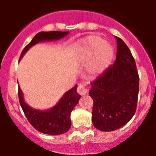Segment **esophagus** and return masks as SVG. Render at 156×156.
<instances>
[{
	"instance_id": "esophagus-1",
	"label": "esophagus",
	"mask_w": 156,
	"mask_h": 156,
	"mask_svg": "<svg viewBox=\"0 0 156 156\" xmlns=\"http://www.w3.org/2000/svg\"><path fill=\"white\" fill-rule=\"evenodd\" d=\"M88 90H89V87L86 86V85L80 84L78 87H77V92L80 95L86 94L88 93Z\"/></svg>"
}]
</instances>
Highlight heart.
<instances>
[{"mask_svg": "<svg viewBox=\"0 0 156 156\" xmlns=\"http://www.w3.org/2000/svg\"><path fill=\"white\" fill-rule=\"evenodd\" d=\"M77 48L81 55L87 60L94 57L92 73L99 74L108 66L113 57V48L109 44L98 36H89L81 40Z\"/></svg>", "mask_w": 156, "mask_h": 156, "instance_id": "heart-1", "label": "heart"}]
</instances>
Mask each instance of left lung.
<instances>
[{
  "mask_svg": "<svg viewBox=\"0 0 156 156\" xmlns=\"http://www.w3.org/2000/svg\"><path fill=\"white\" fill-rule=\"evenodd\" d=\"M113 65L91 82L89 94L94 101L92 122L101 131H113L126 124L137 109L139 76L127 45L116 37Z\"/></svg>",
  "mask_w": 156,
  "mask_h": 156,
  "instance_id": "left-lung-1",
  "label": "left lung"
}]
</instances>
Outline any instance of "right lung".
Returning <instances> with one entry per match:
<instances>
[{
    "label": "right lung",
    "mask_w": 156,
    "mask_h": 156,
    "mask_svg": "<svg viewBox=\"0 0 156 156\" xmlns=\"http://www.w3.org/2000/svg\"><path fill=\"white\" fill-rule=\"evenodd\" d=\"M69 32L50 31L40 32L36 34L31 42L25 47L19 59L25 53L37 43L45 41H55L68 35ZM77 85L66 92L57 105L47 111H40L32 108L24 101L23 94L19 87L18 94L20 105L30 124L41 133L49 135H58L67 132L71 127L70 114L78 104L80 95L76 92Z\"/></svg>",
    "instance_id": "add662e5"
}]
</instances>
